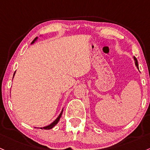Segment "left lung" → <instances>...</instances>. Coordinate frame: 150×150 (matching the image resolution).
I'll use <instances>...</instances> for the list:
<instances>
[{"mask_svg": "<svg viewBox=\"0 0 150 150\" xmlns=\"http://www.w3.org/2000/svg\"><path fill=\"white\" fill-rule=\"evenodd\" d=\"M133 58H134V63H135V65H136V67H137L138 68V62H137V58L135 57H133Z\"/></svg>", "mask_w": 150, "mask_h": 150, "instance_id": "8db88e82", "label": "left lung"}]
</instances>
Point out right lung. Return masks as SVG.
Returning <instances> with one entry per match:
<instances>
[{
  "label": "right lung",
  "mask_w": 150,
  "mask_h": 150,
  "mask_svg": "<svg viewBox=\"0 0 150 150\" xmlns=\"http://www.w3.org/2000/svg\"><path fill=\"white\" fill-rule=\"evenodd\" d=\"M40 36H41V35H40ZM38 37H36L35 39H34L33 40V42H31V45H32V44H33L34 42H35L36 41L38 40ZM15 74H16V72H14V75H13V77H14V75H15ZM62 112H63V109L62 110V111H61V112L60 113V115H58V117H57L56 118V119L55 120H54L53 122H52V123H51L50 125H47V126H45V127H40V129H52V127H55V125H56L57 124V123H58V122H59V120H60V117H61V116H62Z\"/></svg>",
  "instance_id": "add662e5"
}]
</instances>
